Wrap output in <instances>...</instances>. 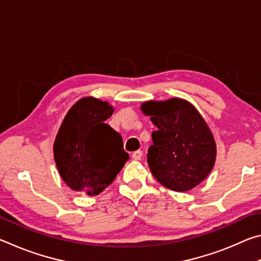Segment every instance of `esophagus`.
Masks as SVG:
<instances>
[{
    "mask_svg": "<svg viewBox=\"0 0 261 261\" xmlns=\"http://www.w3.org/2000/svg\"><path fill=\"white\" fill-rule=\"evenodd\" d=\"M141 156H143V152L139 151V149L132 153V159H135V160H140Z\"/></svg>",
    "mask_w": 261,
    "mask_h": 261,
    "instance_id": "esophagus-1",
    "label": "esophagus"
}]
</instances>
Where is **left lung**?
Listing matches in <instances>:
<instances>
[{"label": "left lung", "instance_id": "obj_1", "mask_svg": "<svg viewBox=\"0 0 261 261\" xmlns=\"http://www.w3.org/2000/svg\"><path fill=\"white\" fill-rule=\"evenodd\" d=\"M158 127L152 132L147 163L163 187L184 192L202 182L214 166L216 147L208 126L191 103L182 99L141 106Z\"/></svg>", "mask_w": 261, "mask_h": 261}]
</instances>
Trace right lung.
Masks as SVG:
<instances>
[{
    "label": "right lung",
    "instance_id": "add662e5",
    "mask_svg": "<svg viewBox=\"0 0 261 261\" xmlns=\"http://www.w3.org/2000/svg\"><path fill=\"white\" fill-rule=\"evenodd\" d=\"M114 109L94 98L69 110L54 144L61 177L74 191L95 196L113 183L129 160L120 134L106 124Z\"/></svg>",
    "mask_w": 261,
    "mask_h": 261
}]
</instances>
